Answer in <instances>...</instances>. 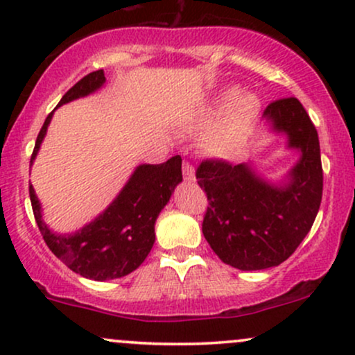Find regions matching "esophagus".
<instances>
[{"instance_id":"esophagus-1","label":"esophagus","mask_w":355,"mask_h":355,"mask_svg":"<svg viewBox=\"0 0 355 355\" xmlns=\"http://www.w3.org/2000/svg\"><path fill=\"white\" fill-rule=\"evenodd\" d=\"M182 172H183V177H185V180H189V182L195 180V168L190 162H183Z\"/></svg>"}]
</instances>
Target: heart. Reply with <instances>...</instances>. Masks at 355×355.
<instances>
[{
  "mask_svg": "<svg viewBox=\"0 0 355 355\" xmlns=\"http://www.w3.org/2000/svg\"><path fill=\"white\" fill-rule=\"evenodd\" d=\"M260 100L254 93L227 88L205 113L203 123L218 121L207 133L205 148L211 157L232 158L240 153L260 113Z\"/></svg>",
  "mask_w": 355,
  "mask_h": 355,
  "instance_id": "obj_1",
  "label": "heart"
}]
</instances>
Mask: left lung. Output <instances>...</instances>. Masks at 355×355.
I'll use <instances>...</instances> for the list:
<instances>
[{
	"instance_id": "obj_1",
	"label": "left lung",
	"mask_w": 355,
	"mask_h": 355,
	"mask_svg": "<svg viewBox=\"0 0 355 355\" xmlns=\"http://www.w3.org/2000/svg\"><path fill=\"white\" fill-rule=\"evenodd\" d=\"M263 118L272 132L287 137L288 148L300 152L287 182H267L248 164L203 160L197 168L209 198L203 237L223 263L239 270L287 260L311 230L322 200L319 137L302 103L294 96L272 101Z\"/></svg>"
}]
</instances>
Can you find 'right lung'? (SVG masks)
<instances>
[{
	"instance_id": "obj_1",
	"label": "right lung",
	"mask_w": 355,
	"mask_h": 355,
	"mask_svg": "<svg viewBox=\"0 0 355 355\" xmlns=\"http://www.w3.org/2000/svg\"><path fill=\"white\" fill-rule=\"evenodd\" d=\"M105 80L103 70L88 73L64 93L60 105L95 93L103 87ZM51 116L53 112L40 130L30 165H33L40 152ZM180 182V155L160 165H138L107 210L73 234L53 232L43 222L42 205L33 185H30V198L38 229L53 254L76 274L103 282L128 275L144 263L155 243L158 214L168 203L175 187Z\"/></svg>"
}]
</instances>
